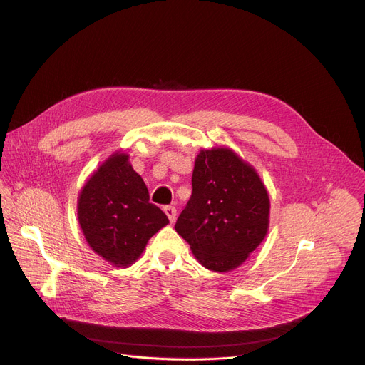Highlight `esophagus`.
I'll use <instances>...</instances> for the list:
<instances>
[{"instance_id":"1","label":"esophagus","mask_w":365,"mask_h":365,"mask_svg":"<svg viewBox=\"0 0 365 365\" xmlns=\"http://www.w3.org/2000/svg\"><path fill=\"white\" fill-rule=\"evenodd\" d=\"M165 214L168 215V218H169V221L170 222H175V220H176V215H178V212H176V207L175 206H165Z\"/></svg>"}]
</instances>
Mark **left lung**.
I'll list each match as a JSON object with an SVG mask.
<instances>
[{"label":"left lung","mask_w":365,"mask_h":365,"mask_svg":"<svg viewBox=\"0 0 365 365\" xmlns=\"http://www.w3.org/2000/svg\"><path fill=\"white\" fill-rule=\"evenodd\" d=\"M192 196L175 230L207 270L240 267L269 231L270 199L255 169L228 147L202 148Z\"/></svg>","instance_id":"obj_1"}]
</instances>
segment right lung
<instances>
[{
	"instance_id": "obj_1",
	"label": "right lung",
	"mask_w": 365,
	"mask_h": 365,
	"mask_svg": "<svg viewBox=\"0 0 365 365\" xmlns=\"http://www.w3.org/2000/svg\"><path fill=\"white\" fill-rule=\"evenodd\" d=\"M148 199L127 153H113L85 182L78 196V221L89 247L111 266L125 269L135 263L148 240L169 224Z\"/></svg>"
}]
</instances>
